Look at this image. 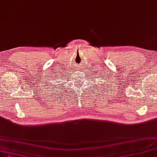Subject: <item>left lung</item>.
I'll return each mask as SVG.
<instances>
[{
    "label": "left lung",
    "instance_id": "8db88e82",
    "mask_svg": "<svg viewBox=\"0 0 157 157\" xmlns=\"http://www.w3.org/2000/svg\"><path fill=\"white\" fill-rule=\"evenodd\" d=\"M100 76H101V75H100ZM106 78V77L103 76V78ZM102 80H103V79H102ZM101 81V79H99V81ZM104 83V85H105V83ZM101 86H103V83H101ZM107 86H108V85L107 84Z\"/></svg>",
    "mask_w": 157,
    "mask_h": 157
}]
</instances>
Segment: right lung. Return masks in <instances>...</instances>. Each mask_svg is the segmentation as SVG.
Instances as JSON below:
<instances>
[{
    "label": "right lung",
    "mask_w": 157,
    "mask_h": 157,
    "mask_svg": "<svg viewBox=\"0 0 157 157\" xmlns=\"http://www.w3.org/2000/svg\"><path fill=\"white\" fill-rule=\"evenodd\" d=\"M55 81H56V80H55ZM58 83H59V82H58ZM53 86H54L55 87H57V86H56V85H53ZM56 89H57V88H56ZM62 89H63V87H62ZM59 90H60V89H59ZM52 91H53V90H52ZM54 91H55V90H54Z\"/></svg>",
    "instance_id": "obj_1"
}]
</instances>
